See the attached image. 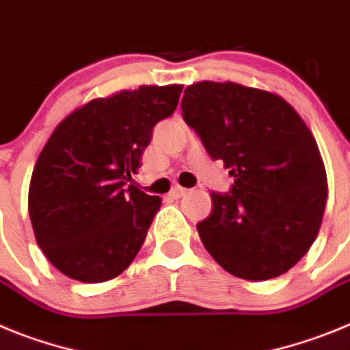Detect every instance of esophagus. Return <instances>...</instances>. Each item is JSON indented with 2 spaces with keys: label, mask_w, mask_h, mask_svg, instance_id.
Returning a JSON list of instances; mask_svg holds the SVG:
<instances>
[{
  "label": "esophagus",
  "mask_w": 350,
  "mask_h": 350,
  "mask_svg": "<svg viewBox=\"0 0 350 350\" xmlns=\"http://www.w3.org/2000/svg\"><path fill=\"white\" fill-rule=\"evenodd\" d=\"M187 191H188L187 188H183V187H174V188H172L171 193H169V195H171L172 198H181L183 195H187Z\"/></svg>",
  "instance_id": "1"
}]
</instances>
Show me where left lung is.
Returning <instances> with one entry per match:
<instances>
[{
	"mask_svg": "<svg viewBox=\"0 0 350 350\" xmlns=\"http://www.w3.org/2000/svg\"><path fill=\"white\" fill-rule=\"evenodd\" d=\"M183 118L234 176L197 225L204 247L239 279L267 281L305 256L323 221L328 179L312 132L277 94L234 81L185 89Z\"/></svg>",
	"mask_w": 350,
	"mask_h": 350,
	"instance_id": "8db88e82",
	"label": "left lung"
}]
</instances>
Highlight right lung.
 Masks as SVG:
<instances>
[{
	"label": "right lung",
	"mask_w": 350,
	"mask_h": 350,
	"mask_svg": "<svg viewBox=\"0 0 350 350\" xmlns=\"http://www.w3.org/2000/svg\"><path fill=\"white\" fill-rule=\"evenodd\" d=\"M183 85H141L75 109L38 157L29 218L38 245L80 282L120 275L139 253L162 198L129 185L153 127L174 113Z\"/></svg>",
	"instance_id": "1"
}]
</instances>
